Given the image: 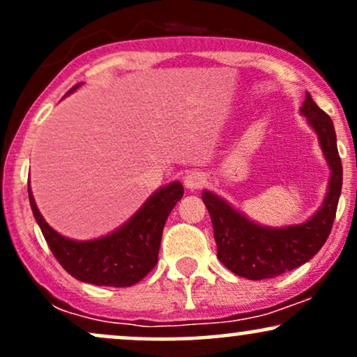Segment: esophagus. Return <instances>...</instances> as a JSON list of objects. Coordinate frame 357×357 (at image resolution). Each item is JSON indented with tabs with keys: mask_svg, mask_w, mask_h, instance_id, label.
Here are the masks:
<instances>
[{
	"mask_svg": "<svg viewBox=\"0 0 357 357\" xmlns=\"http://www.w3.org/2000/svg\"><path fill=\"white\" fill-rule=\"evenodd\" d=\"M204 183H206V176L199 173V171H191V173L184 176V186L188 190H199V188L204 186Z\"/></svg>",
	"mask_w": 357,
	"mask_h": 357,
	"instance_id": "obj_1",
	"label": "esophagus"
}]
</instances>
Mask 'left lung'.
Wrapping results in <instances>:
<instances>
[{
  "label": "left lung",
  "mask_w": 357,
  "mask_h": 357,
  "mask_svg": "<svg viewBox=\"0 0 357 357\" xmlns=\"http://www.w3.org/2000/svg\"><path fill=\"white\" fill-rule=\"evenodd\" d=\"M301 114L317 134L331 169L326 198L305 223L282 228L261 227L215 192L203 191L202 195L211 216L218 260L235 275L248 280L272 278L301 267L322 248L333 228L342 188V165L334 124L331 117L317 107L310 93H305Z\"/></svg>",
  "instance_id": "1"
}]
</instances>
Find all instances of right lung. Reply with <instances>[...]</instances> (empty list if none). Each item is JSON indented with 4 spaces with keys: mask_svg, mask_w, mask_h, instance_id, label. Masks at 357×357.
<instances>
[{
    "mask_svg": "<svg viewBox=\"0 0 357 357\" xmlns=\"http://www.w3.org/2000/svg\"><path fill=\"white\" fill-rule=\"evenodd\" d=\"M73 85L68 93L80 87ZM179 181L154 191L129 221L109 235L77 241L60 235L45 221L28 184V198L33 216L59 264L77 280L105 287H130L142 280L158 264L162 228L183 198Z\"/></svg>",
    "mask_w": 357,
    "mask_h": 357,
    "instance_id": "right-lung-1",
    "label": "right lung"
}]
</instances>
